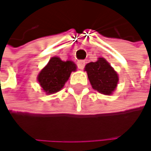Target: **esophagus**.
Returning <instances> with one entry per match:
<instances>
[{
    "mask_svg": "<svg viewBox=\"0 0 151 151\" xmlns=\"http://www.w3.org/2000/svg\"><path fill=\"white\" fill-rule=\"evenodd\" d=\"M85 64H86V62L85 61H79L78 63H77V65H78V68L80 69V70H83L84 69V67H85Z\"/></svg>",
    "mask_w": 151,
    "mask_h": 151,
    "instance_id": "obj_1",
    "label": "esophagus"
}]
</instances>
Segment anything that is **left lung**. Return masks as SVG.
<instances>
[{
    "mask_svg": "<svg viewBox=\"0 0 151 151\" xmlns=\"http://www.w3.org/2000/svg\"><path fill=\"white\" fill-rule=\"evenodd\" d=\"M85 70L95 90L104 95H111L115 90L119 81L118 74L106 59L100 57L95 63H88Z\"/></svg>",
    "mask_w": 151,
    "mask_h": 151,
    "instance_id": "obj_1",
    "label": "left lung"
}]
</instances>
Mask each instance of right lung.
Returning a JSON list of instances; mask_svg holds the SVG:
<instances>
[{"instance_id": "1", "label": "right lung", "mask_w": 151, "mask_h": 151, "mask_svg": "<svg viewBox=\"0 0 151 151\" xmlns=\"http://www.w3.org/2000/svg\"><path fill=\"white\" fill-rule=\"evenodd\" d=\"M77 66L71 61H62L59 57H52L37 76V81L45 94H53L60 91L69 80L70 73Z\"/></svg>"}]
</instances>
